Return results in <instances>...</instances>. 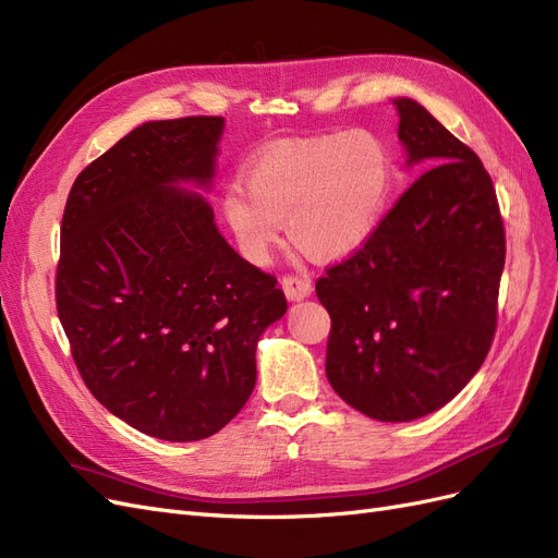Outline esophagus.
<instances>
[{"label":"esophagus","mask_w":558,"mask_h":558,"mask_svg":"<svg viewBox=\"0 0 558 558\" xmlns=\"http://www.w3.org/2000/svg\"><path fill=\"white\" fill-rule=\"evenodd\" d=\"M281 289L291 302H300L312 295V281L305 277H283L281 279Z\"/></svg>","instance_id":"esophagus-1"}]
</instances>
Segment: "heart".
I'll list each match as a JSON object with an SVG mask.
<instances>
[{
    "instance_id": "1",
    "label": "heart",
    "mask_w": 558,
    "mask_h": 558,
    "mask_svg": "<svg viewBox=\"0 0 558 558\" xmlns=\"http://www.w3.org/2000/svg\"><path fill=\"white\" fill-rule=\"evenodd\" d=\"M393 154L373 130L316 134L258 150L244 183L221 193V216L240 251L265 263L281 223L316 260H340L379 228L393 191Z\"/></svg>"
}]
</instances>
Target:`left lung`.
Returning a JSON list of instances; mask_svg holds the SVG:
<instances>
[{
  "label": "left lung",
  "instance_id": "obj_1",
  "mask_svg": "<svg viewBox=\"0 0 558 558\" xmlns=\"http://www.w3.org/2000/svg\"><path fill=\"white\" fill-rule=\"evenodd\" d=\"M408 167L426 165L353 256L316 281L330 314L326 375L377 421L440 410L496 332L505 230L482 160L410 97H396Z\"/></svg>",
  "mask_w": 558,
  "mask_h": 558
}]
</instances>
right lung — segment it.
<instances>
[{
    "label": "right lung",
    "instance_id": "1",
    "mask_svg": "<svg viewBox=\"0 0 558 558\" xmlns=\"http://www.w3.org/2000/svg\"><path fill=\"white\" fill-rule=\"evenodd\" d=\"M223 130L218 116L142 123L76 177L62 216L56 298L78 373L113 416L167 442L238 416L260 335L289 310L197 193Z\"/></svg>",
    "mask_w": 558,
    "mask_h": 558
}]
</instances>
